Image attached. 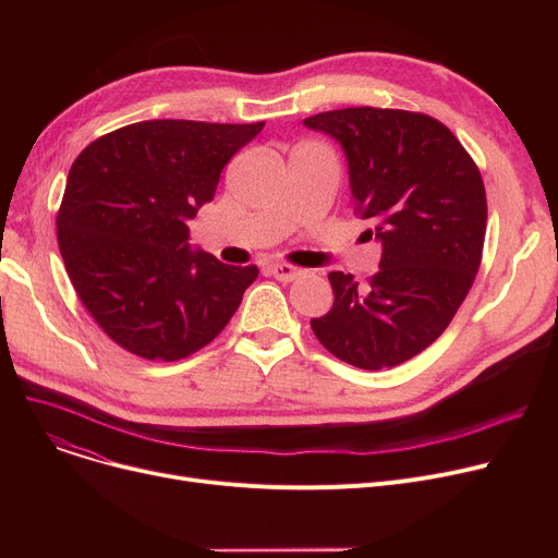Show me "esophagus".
Wrapping results in <instances>:
<instances>
[{"label":"esophagus","instance_id":"34e87169","mask_svg":"<svg viewBox=\"0 0 558 558\" xmlns=\"http://www.w3.org/2000/svg\"><path fill=\"white\" fill-rule=\"evenodd\" d=\"M269 271H271L274 278H278L282 282H291V280H296V278H301L305 274L301 267H294V264H284V262L271 264Z\"/></svg>","mask_w":558,"mask_h":558}]
</instances>
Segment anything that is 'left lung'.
<instances>
[{"label": "left lung", "mask_w": 558, "mask_h": 558, "mask_svg": "<svg viewBox=\"0 0 558 558\" xmlns=\"http://www.w3.org/2000/svg\"><path fill=\"white\" fill-rule=\"evenodd\" d=\"M303 124L343 146L355 215L383 242L368 284L328 276L335 303L312 330L345 364L398 366L444 335L475 282L488 213L482 173L454 133L423 112L362 106Z\"/></svg>", "instance_id": "left-lung-1"}]
</instances>
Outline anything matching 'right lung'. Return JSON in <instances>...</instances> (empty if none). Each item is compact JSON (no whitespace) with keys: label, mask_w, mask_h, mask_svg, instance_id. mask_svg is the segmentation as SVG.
I'll list each match as a JSON object with an SVG mask.
<instances>
[{"label":"right lung","mask_w":558,"mask_h":558,"mask_svg":"<svg viewBox=\"0 0 558 558\" xmlns=\"http://www.w3.org/2000/svg\"><path fill=\"white\" fill-rule=\"evenodd\" d=\"M264 122H137L74 160L56 217L68 276L99 328L129 353L175 362L238 312L257 267L190 248L187 221Z\"/></svg>","instance_id":"obj_1"}]
</instances>
